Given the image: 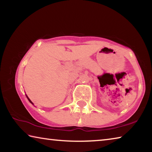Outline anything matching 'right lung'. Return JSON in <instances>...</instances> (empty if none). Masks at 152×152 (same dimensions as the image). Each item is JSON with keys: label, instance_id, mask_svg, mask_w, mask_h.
Segmentation results:
<instances>
[{"label": "right lung", "instance_id": "add662e5", "mask_svg": "<svg viewBox=\"0 0 152 152\" xmlns=\"http://www.w3.org/2000/svg\"><path fill=\"white\" fill-rule=\"evenodd\" d=\"M27 99H28V100H29V102H31V104H33V103H32V102H31V100H30V99H29V98H28V97H27Z\"/></svg>", "mask_w": 152, "mask_h": 152}]
</instances>
